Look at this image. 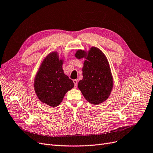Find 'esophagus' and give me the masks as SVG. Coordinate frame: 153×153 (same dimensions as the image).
Returning a JSON list of instances; mask_svg holds the SVG:
<instances>
[{"label":"esophagus","instance_id":"esophagus-1","mask_svg":"<svg viewBox=\"0 0 153 153\" xmlns=\"http://www.w3.org/2000/svg\"><path fill=\"white\" fill-rule=\"evenodd\" d=\"M73 82L74 84V87L76 88L77 87V85H78V80H73Z\"/></svg>","mask_w":153,"mask_h":153}]
</instances>
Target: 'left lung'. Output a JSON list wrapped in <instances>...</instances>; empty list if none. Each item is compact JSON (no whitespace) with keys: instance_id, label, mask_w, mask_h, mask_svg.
Returning <instances> with one entry per match:
<instances>
[{"instance_id":"8db88e82","label":"left lung","mask_w":153,"mask_h":153,"mask_svg":"<svg viewBox=\"0 0 153 153\" xmlns=\"http://www.w3.org/2000/svg\"><path fill=\"white\" fill-rule=\"evenodd\" d=\"M78 59L84 58L82 68L83 79L78 88L84 98L93 105H99L109 97L113 88V77L109 62L99 48L92 47L88 53L78 50Z\"/></svg>"}]
</instances>
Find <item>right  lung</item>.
<instances>
[{
    "instance_id": "1",
    "label": "right lung",
    "mask_w": 153,
    "mask_h": 153,
    "mask_svg": "<svg viewBox=\"0 0 153 153\" xmlns=\"http://www.w3.org/2000/svg\"><path fill=\"white\" fill-rule=\"evenodd\" d=\"M64 60L57 52L48 54L37 73L33 86L38 99L51 107L58 106L65 94L74 87V83L62 69Z\"/></svg>"
}]
</instances>
